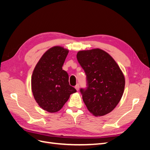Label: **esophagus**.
Listing matches in <instances>:
<instances>
[{
  "label": "esophagus",
  "mask_w": 150,
  "mask_h": 150,
  "mask_svg": "<svg viewBox=\"0 0 150 150\" xmlns=\"http://www.w3.org/2000/svg\"><path fill=\"white\" fill-rule=\"evenodd\" d=\"M75 89L77 91H79V84H76V86H75Z\"/></svg>",
  "instance_id": "1"
}]
</instances>
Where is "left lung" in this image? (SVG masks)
Here are the masks:
<instances>
[{"label": "left lung", "instance_id": "1", "mask_svg": "<svg viewBox=\"0 0 150 150\" xmlns=\"http://www.w3.org/2000/svg\"><path fill=\"white\" fill-rule=\"evenodd\" d=\"M77 59L87 78L88 88L80 91L88 111L95 116L108 114L123 94V73L114 59L100 49L80 51Z\"/></svg>", "mask_w": 150, "mask_h": 150}]
</instances>
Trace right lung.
Wrapping results in <instances>:
<instances>
[{"label": "right lung", "mask_w": 150, "mask_h": 150, "mask_svg": "<svg viewBox=\"0 0 150 150\" xmlns=\"http://www.w3.org/2000/svg\"><path fill=\"white\" fill-rule=\"evenodd\" d=\"M69 50L61 46L48 49L40 57L33 71L31 88L39 106L49 112L59 111L76 92L69 83V76L62 70Z\"/></svg>", "instance_id": "1"}]
</instances>
